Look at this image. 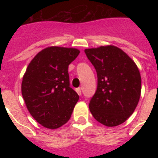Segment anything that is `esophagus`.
<instances>
[{"instance_id":"34e87169","label":"esophagus","mask_w":158,"mask_h":158,"mask_svg":"<svg viewBox=\"0 0 158 158\" xmlns=\"http://www.w3.org/2000/svg\"><path fill=\"white\" fill-rule=\"evenodd\" d=\"M76 92L78 93V94H79V95H81V94H82L81 88H78V89H76Z\"/></svg>"}]
</instances>
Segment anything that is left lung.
Returning <instances> with one entry per match:
<instances>
[{
  "mask_svg": "<svg viewBox=\"0 0 158 158\" xmlns=\"http://www.w3.org/2000/svg\"><path fill=\"white\" fill-rule=\"evenodd\" d=\"M97 71L98 87L89 102L92 115L112 127L132 115L141 94V76L134 60L115 46L85 49Z\"/></svg>",
  "mask_w": 158,
  "mask_h": 158,
  "instance_id": "1",
  "label": "left lung"
}]
</instances>
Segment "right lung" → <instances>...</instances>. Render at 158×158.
I'll return each instance as SVG.
<instances>
[{
  "instance_id": "obj_1",
  "label": "right lung",
  "mask_w": 158,
  "mask_h": 158,
  "mask_svg": "<svg viewBox=\"0 0 158 158\" xmlns=\"http://www.w3.org/2000/svg\"><path fill=\"white\" fill-rule=\"evenodd\" d=\"M76 48L50 47L36 55L23 77L21 91L31 115L51 130L69 120L79 95L69 87V64Z\"/></svg>"
}]
</instances>
